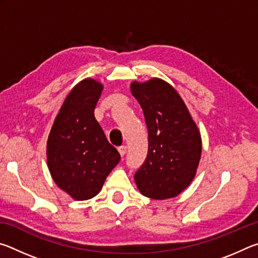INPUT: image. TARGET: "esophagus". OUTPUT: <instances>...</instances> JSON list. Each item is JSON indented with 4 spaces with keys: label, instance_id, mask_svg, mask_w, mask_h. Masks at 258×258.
<instances>
[{
    "label": "esophagus",
    "instance_id": "1",
    "mask_svg": "<svg viewBox=\"0 0 258 258\" xmlns=\"http://www.w3.org/2000/svg\"><path fill=\"white\" fill-rule=\"evenodd\" d=\"M118 151H119L120 156L123 157V156L126 154V151H127V147H126V146H120V147L118 148Z\"/></svg>",
    "mask_w": 258,
    "mask_h": 258
}]
</instances>
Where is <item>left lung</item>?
Segmentation results:
<instances>
[{
    "instance_id": "1",
    "label": "left lung",
    "mask_w": 258,
    "mask_h": 258,
    "mask_svg": "<svg viewBox=\"0 0 258 258\" xmlns=\"http://www.w3.org/2000/svg\"><path fill=\"white\" fill-rule=\"evenodd\" d=\"M148 128L147 158L134 174L142 195L176 197L194 180L202 156V139L180 95L159 78L131 85Z\"/></svg>"
}]
</instances>
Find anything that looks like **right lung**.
Wrapping results in <instances>:
<instances>
[{
    "mask_svg": "<svg viewBox=\"0 0 258 258\" xmlns=\"http://www.w3.org/2000/svg\"><path fill=\"white\" fill-rule=\"evenodd\" d=\"M102 91L97 81L86 78L64 100L47 139V165L60 189L76 200L97 196L119 152L94 117Z\"/></svg>",
    "mask_w": 258,
    "mask_h": 258,
    "instance_id": "add662e5",
    "label": "right lung"
}]
</instances>
